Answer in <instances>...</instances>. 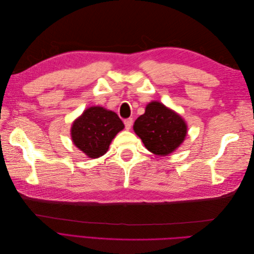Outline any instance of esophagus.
Instances as JSON below:
<instances>
[{"label": "esophagus", "instance_id": "esophagus-1", "mask_svg": "<svg viewBox=\"0 0 254 254\" xmlns=\"http://www.w3.org/2000/svg\"><path fill=\"white\" fill-rule=\"evenodd\" d=\"M124 124H125V128L127 129V130H129L130 128H131V126H132V119H126L125 121H124Z\"/></svg>", "mask_w": 254, "mask_h": 254}]
</instances>
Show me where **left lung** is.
Masks as SVG:
<instances>
[{
	"label": "left lung",
	"mask_w": 254,
	"mask_h": 254,
	"mask_svg": "<svg viewBox=\"0 0 254 254\" xmlns=\"http://www.w3.org/2000/svg\"><path fill=\"white\" fill-rule=\"evenodd\" d=\"M133 130L149 151L166 156L186 139L188 126L178 113L159 102H151L135 120Z\"/></svg>",
	"instance_id": "obj_1"
}]
</instances>
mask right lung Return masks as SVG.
<instances>
[{"label": "right lung", "mask_w": 254, "mask_h": 254, "mask_svg": "<svg viewBox=\"0 0 254 254\" xmlns=\"http://www.w3.org/2000/svg\"><path fill=\"white\" fill-rule=\"evenodd\" d=\"M124 127L117 113L95 106L74 121L71 136L76 147L89 158H98L105 155L113 137Z\"/></svg>", "instance_id": "obj_1"}]
</instances>
